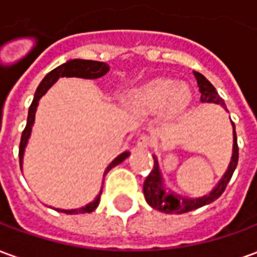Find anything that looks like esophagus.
I'll list each match as a JSON object with an SVG mask.
<instances>
[{
  "label": "esophagus",
  "instance_id": "34e87169",
  "mask_svg": "<svg viewBox=\"0 0 257 257\" xmlns=\"http://www.w3.org/2000/svg\"><path fill=\"white\" fill-rule=\"evenodd\" d=\"M150 146V138L147 135H142L138 139V149H147Z\"/></svg>",
  "mask_w": 257,
  "mask_h": 257
}]
</instances>
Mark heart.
<instances>
[{
	"instance_id": "b5f03b06",
	"label": "heart",
	"mask_w": 257,
	"mask_h": 257,
	"mask_svg": "<svg viewBox=\"0 0 257 257\" xmlns=\"http://www.w3.org/2000/svg\"><path fill=\"white\" fill-rule=\"evenodd\" d=\"M191 99L193 95L187 85L164 77L147 81L135 92V103L143 111L165 110L169 115L182 114L190 106Z\"/></svg>"
}]
</instances>
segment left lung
Wrapping results in <instances>:
<instances>
[{
  "label": "left lung",
  "instance_id": "8db88e82",
  "mask_svg": "<svg viewBox=\"0 0 257 257\" xmlns=\"http://www.w3.org/2000/svg\"><path fill=\"white\" fill-rule=\"evenodd\" d=\"M197 84H198L199 92H201V101L202 103H217L226 108L224 101L220 96L217 95L215 86L210 84L208 79L205 78L202 74L194 71ZM232 123V134H234V145H232V157L230 165L227 168L226 173L223 175L220 182L216 184V187L209 194H206L204 197L199 198H189V197H182L179 194L169 191L167 193L164 189V180H162L161 172H160V167H158V160L154 156V167L150 175L146 178L145 184H143V193H145L146 201L150 205L151 208L160 210V212H165V213H186V212H191L194 209H198L204 205H208L213 202L215 199L220 197L223 191L226 190L227 184L231 179L232 173L235 171L238 164V145H237V134H235V126Z\"/></svg>",
  "mask_w": 257,
  "mask_h": 257
}]
</instances>
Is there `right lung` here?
Here are the masks:
<instances>
[{
	"label": "right lung",
	"instance_id": "right-lung-1",
	"mask_svg": "<svg viewBox=\"0 0 257 257\" xmlns=\"http://www.w3.org/2000/svg\"><path fill=\"white\" fill-rule=\"evenodd\" d=\"M110 70L108 64L103 63V62H96V60H84V59H74V60H68L66 63H63L59 67L53 68L51 73H48L44 79L41 81V84L38 85V88L36 90V95H34V99H33V103H31L30 108H29V115H27V125H26L25 131L22 134V139H20V146H19V160H20V168L23 165V156H25V149L27 146V142H29V138H30L31 128H33V123H34V118H36V111L37 107H38V101L41 99L42 96L47 93V90L52 86L56 81H58L60 77H78V78H86V79H96L103 77L104 74H107V71ZM129 151H123L122 154L112 160V162L106 168L104 171V176L107 175V172L114 168L118 164L128 158ZM100 194L101 191L97 195L96 198L89 202L88 205H85L82 208H77V209H59V208H53L58 212H64L67 215H78V213H90L97 208V205L100 202ZM51 208V206H49Z\"/></svg>",
	"mask_w": 257,
	"mask_h": 257
}]
</instances>
